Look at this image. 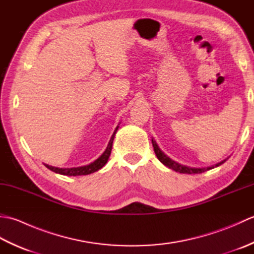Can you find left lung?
<instances>
[{
	"mask_svg": "<svg viewBox=\"0 0 254 254\" xmlns=\"http://www.w3.org/2000/svg\"><path fill=\"white\" fill-rule=\"evenodd\" d=\"M152 143H153V147H154V152L157 156V158L160 160V163H163L165 166L168 167V168L175 170L177 172H180V174H202L204 171H207L209 169H213L215 167H218L222 164H224L226 160L227 159H224L223 161H220V163L214 165V166H209V167H203V168H191V167H188V166H183L176 163L172 159H170L168 156H166L163 152H161L160 148L158 147L157 143L154 141V138H152Z\"/></svg>",
	"mask_w": 254,
	"mask_h": 254,
	"instance_id": "left-lung-1",
	"label": "left lung"
}]
</instances>
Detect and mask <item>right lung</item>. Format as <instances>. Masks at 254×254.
Instances as JSON below:
<instances>
[{
	"instance_id": "1",
	"label": "right lung",
	"mask_w": 254,
	"mask_h": 254,
	"mask_svg": "<svg viewBox=\"0 0 254 254\" xmlns=\"http://www.w3.org/2000/svg\"><path fill=\"white\" fill-rule=\"evenodd\" d=\"M119 127H116L115 132H113L112 136L110 138L109 143H108V146L106 148V150L102 155L100 156L99 158H97L94 163H91L89 165H86V166H82V167H73V168H58V167H52L49 166L47 164H44L48 169H50L51 171L56 172V174H60L63 176H86V175H90L93 174V172H96L97 170L101 169L102 167H104L108 159H109V156L111 154V148H112V143H113V139H115V135L118 131Z\"/></svg>"
}]
</instances>
